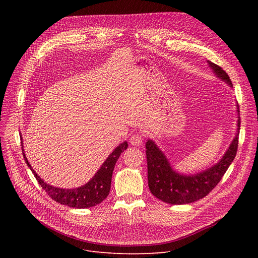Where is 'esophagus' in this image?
Instances as JSON below:
<instances>
[{
    "mask_svg": "<svg viewBox=\"0 0 258 258\" xmlns=\"http://www.w3.org/2000/svg\"><path fill=\"white\" fill-rule=\"evenodd\" d=\"M143 138H144L143 134H140V133L134 134L130 138V143H131V145L138 147V146H140L143 143Z\"/></svg>",
    "mask_w": 258,
    "mask_h": 258,
    "instance_id": "34e87169",
    "label": "esophagus"
}]
</instances>
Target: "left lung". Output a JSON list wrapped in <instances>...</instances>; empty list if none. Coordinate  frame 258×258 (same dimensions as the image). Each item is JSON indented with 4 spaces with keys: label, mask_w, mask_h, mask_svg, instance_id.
<instances>
[{
    "label": "left lung",
    "mask_w": 258,
    "mask_h": 258,
    "mask_svg": "<svg viewBox=\"0 0 258 258\" xmlns=\"http://www.w3.org/2000/svg\"><path fill=\"white\" fill-rule=\"evenodd\" d=\"M208 64L217 78L233 87L230 77L222 67L210 61H208ZM237 111L240 112L239 107ZM240 123V116H238V134ZM238 134L218 163L194 175H183L175 172L156 144L152 140H148L146 143V155L148 165V185L151 193L159 200L169 204H188L208 195L222 179L236 157L239 142Z\"/></svg>",
    "instance_id": "obj_1"
}]
</instances>
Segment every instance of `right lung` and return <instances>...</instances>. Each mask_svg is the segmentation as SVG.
<instances>
[{
  "label": "right lung",
  "mask_w": 258,
  "mask_h": 258,
  "mask_svg": "<svg viewBox=\"0 0 258 258\" xmlns=\"http://www.w3.org/2000/svg\"><path fill=\"white\" fill-rule=\"evenodd\" d=\"M126 148L127 142H123L122 144L117 146L114 151L108 156L106 161L102 164V166L93 176V178L89 182H87L85 186L76 189H60L45 182L30 166L27 158L25 157V153L23 152V147L22 154L26 164L32 171L34 177L40 183V186L47 192V194L53 200L60 204L67 205L69 207L81 209L96 206L97 204L101 203L104 199L107 198L110 192V188H111V178L115 163L118 160L120 154L124 150H126Z\"/></svg>",
  "instance_id": "add662e5"
}]
</instances>
